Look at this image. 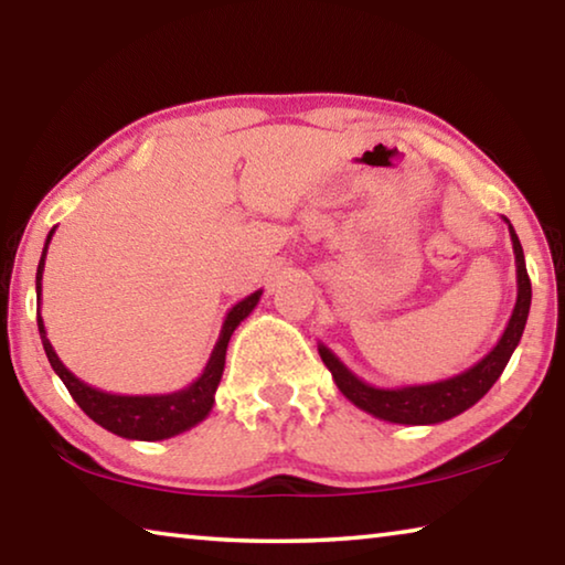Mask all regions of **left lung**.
Here are the masks:
<instances>
[{
  "label": "left lung",
  "mask_w": 565,
  "mask_h": 565,
  "mask_svg": "<svg viewBox=\"0 0 565 565\" xmlns=\"http://www.w3.org/2000/svg\"><path fill=\"white\" fill-rule=\"evenodd\" d=\"M508 223L510 241H513L515 254V279H518V299L513 307V315L508 319V327L498 344L482 356L478 364L465 370L455 377L427 382V384H402V387H374V384L364 382L362 377L349 370V366L331 352V349L319 342V356L327 364V370L334 377L339 392L372 417H380L384 423L395 425H437L445 419L458 417L460 412L470 409L478 399L488 395V390L498 382L503 374L505 364L513 356L518 342H521L527 311H531V279L525 271V256L523 246L518 241V234Z\"/></svg>",
  "instance_id": "8db88e82"
}]
</instances>
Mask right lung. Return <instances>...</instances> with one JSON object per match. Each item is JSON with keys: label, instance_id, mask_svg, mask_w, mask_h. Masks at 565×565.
<instances>
[{"label": "right lung", "instance_id": "1", "mask_svg": "<svg viewBox=\"0 0 565 565\" xmlns=\"http://www.w3.org/2000/svg\"><path fill=\"white\" fill-rule=\"evenodd\" d=\"M52 234H55V228L50 231L47 241H44L40 266H38V281H34L38 284L40 301H42L44 258H47V246L52 241ZM264 289H258L250 294V297L241 299L236 307L228 309L226 319H223L218 342L213 347L203 372L188 384V387L178 392H168V395H113V392L93 387V384L75 377V374L62 364L55 347L50 344L42 315H38V327H40L44 354H47L52 370H55V374L62 382H65L70 395H73L79 409H83L93 423L105 427L107 433L125 437V440L156 443V440H168V437L181 435L185 429L195 427L209 417V412L213 409V405H216V390L223 377V366H226V349L231 342V334H234L241 321L256 309Z\"/></svg>", "mask_w": 565, "mask_h": 565}]
</instances>
